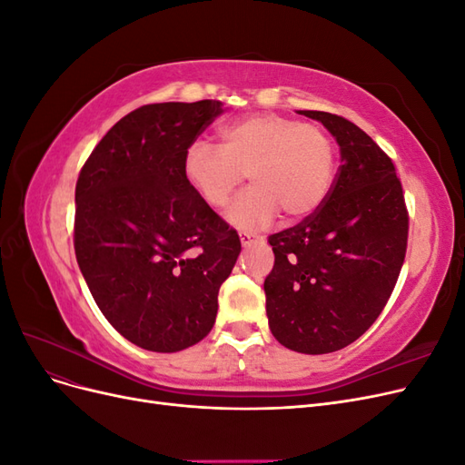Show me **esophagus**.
Here are the masks:
<instances>
[{
    "label": "esophagus",
    "instance_id": "obj_1",
    "mask_svg": "<svg viewBox=\"0 0 465 465\" xmlns=\"http://www.w3.org/2000/svg\"><path fill=\"white\" fill-rule=\"evenodd\" d=\"M258 238V234H254V232H246V231H242L241 232V242H242V246H248V244H252Z\"/></svg>",
    "mask_w": 465,
    "mask_h": 465
}]
</instances>
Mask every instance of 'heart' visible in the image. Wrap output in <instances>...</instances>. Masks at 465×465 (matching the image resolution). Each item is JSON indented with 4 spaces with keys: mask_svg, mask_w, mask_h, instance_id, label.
<instances>
[{
    "mask_svg": "<svg viewBox=\"0 0 465 465\" xmlns=\"http://www.w3.org/2000/svg\"><path fill=\"white\" fill-rule=\"evenodd\" d=\"M333 168L326 130L273 112L224 124L219 149L193 142L182 159L186 182L211 209L227 207L248 174L252 188L229 211L238 229L263 227L279 213L287 221L314 215L331 190Z\"/></svg>",
    "mask_w": 465,
    "mask_h": 465,
    "instance_id": "1",
    "label": "heart"
}]
</instances>
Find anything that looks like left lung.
<instances>
[{
    "label": "left lung",
    "instance_id": "8db88e82",
    "mask_svg": "<svg viewBox=\"0 0 465 465\" xmlns=\"http://www.w3.org/2000/svg\"><path fill=\"white\" fill-rule=\"evenodd\" d=\"M335 137L341 153L326 202L272 234L275 263L263 281L275 340L306 355L353 343L384 311L407 250V215L396 166L343 116L301 110Z\"/></svg>",
    "mask_w": 465,
    "mask_h": 465
}]
</instances>
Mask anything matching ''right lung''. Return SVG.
I'll list each match as a JSON object with an SVG mask.
<instances>
[{
    "mask_svg": "<svg viewBox=\"0 0 465 465\" xmlns=\"http://www.w3.org/2000/svg\"><path fill=\"white\" fill-rule=\"evenodd\" d=\"M223 103L145 104L116 122L83 164L74 246L104 318L157 353L202 341L241 238L192 190L184 151Z\"/></svg>",
    "mask_w": 465,
    "mask_h": 465,
    "instance_id": "obj_1",
    "label": "right lung"
}]
</instances>
